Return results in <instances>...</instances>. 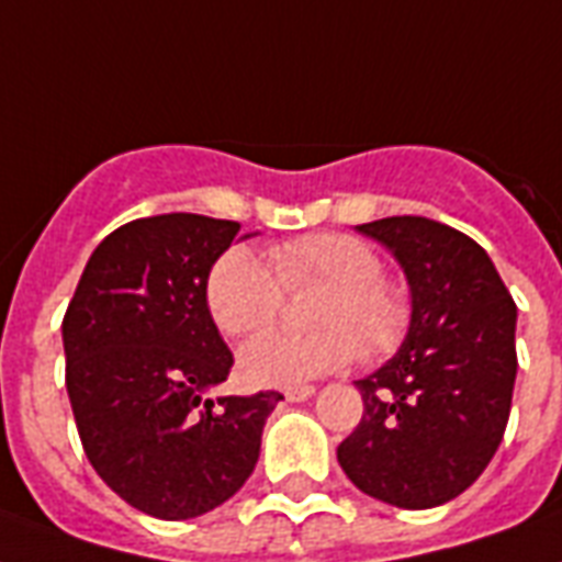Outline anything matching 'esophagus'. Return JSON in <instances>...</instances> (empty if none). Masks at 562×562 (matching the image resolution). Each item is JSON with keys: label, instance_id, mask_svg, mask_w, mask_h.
Segmentation results:
<instances>
[{"label": "esophagus", "instance_id": "1", "mask_svg": "<svg viewBox=\"0 0 562 562\" xmlns=\"http://www.w3.org/2000/svg\"><path fill=\"white\" fill-rule=\"evenodd\" d=\"M313 393H316L313 386H290V390H284V398L286 402H307Z\"/></svg>", "mask_w": 562, "mask_h": 562}]
</instances>
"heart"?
<instances>
[{"mask_svg": "<svg viewBox=\"0 0 562 562\" xmlns=\"http://www.w3.org/2000/svg\"><path fill=\"white\" fill-rule=\"evenodd\" d=\"M269 263L246 246L222 251L204 281L213 325L228 337L269 328L285 290L322 284L311 322L316 330H269L240 351L249 384L299 386L349 367L351 360L386 358L402 346L411 325V295L386 278L369 243L351 234H311L269 251Z\"/></svg>", "mask_w": 562, "mask_h": 562, "instance_id": "b5f03b06", "label": "heart"}]
</instances>
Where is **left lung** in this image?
Returning a JSON list of instances; mask_svg holds the SVG:
<instances>
[{
	"instance_id": "8db88e82",
	"label": "left lung",
	"mask_w": 562,
	"mask_h": 562,
	"mask_svg": "<svg viewBox=\"0 0 562 562\" xmlns=\"http://www.w3.org/2000/svg\"><path fill=\"white\" fill-rule=\"evenodd\" d=\"M411 284L393 360L355 381L363 419L337 448L360 493L428 510L475 484L502 446L516 384V304L472 237L425 216L358 225Z\"/></svg>"
}]
</instances>
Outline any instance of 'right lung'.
I'll return each mask as SVG.
<instances>
[{
  "instance_id": "add662e5",
  "label": "right lung",
  "mask_w": 562,
  "mask_h": 562,
  "mask_svg": "<svg viewBox=\"0 0 562 562\" xmlns=\"http://www.w3.org/2000/svg\"><path fill=\"white\" fill-rule=\"evenodd\" d=\"M240 222H125L87 260L64 316L67 393L95 475L155 519L220 507L255 472L276 390L207 398L234 367L204 304Z\"/></svg>"
}]
</instances>
